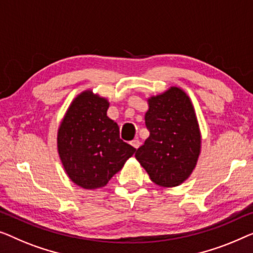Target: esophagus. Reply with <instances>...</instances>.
Instances as JSON below:
<instances>
[{
    "label": "esophagus",
    "mask_w": 253,
    "mask_h": 253,
    "mask_svg": "<svg viewBox=\"0 0 253 253\" xmlns=\"http://www.w3.org/2000/svg\"><path fill=\"white\" fill-rule=\"evenodd\" d=\"M130 144L133 145V147H134L135 149H138V148H140V145H141V142L138 141L137 138H136V140H133V141H130Z\"/></svg>",
    "instance_id": "obj_1"
}]
</instances>
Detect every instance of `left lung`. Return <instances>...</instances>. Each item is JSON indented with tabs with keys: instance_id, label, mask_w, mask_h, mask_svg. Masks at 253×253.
I'll return each instance as SVG.
<instances>
[{
	"instance_id": "1",
	"label": "left lung",
	"mask_w": 253,
	"mask_h": 253,
	"mask_svg": "<svg viewBox=\"0 0 253 253\" xmlns=\"http://www.w3.org/2000/svg\"><path fill=\"white\" fill-rule=\"evenodd\" d=\"M147 101L144 119L150 135L135 158L157 186H180L191 175L201 155L202 135L193 102L176 86Z\"/></svg>"
}]
</instances>
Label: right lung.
<instances>
[{
    "instance_id": "right-lung-1",
    "label": "right lung",
    "mask_w": 253,
    "mask_h": 253,
    "mask_svg": "<svg viewBox=\"0 0 253 253\" xmlns=\"http://www.w3.org/2000/svg\"><path fill=\"white\" fill-rule=\"evenodd\" d=\"M108 98L91 89L77 95L57 131V150L70 180L84 189L108 184L136 149L119 137V127L106 116Z\"/></svg>"
}]
</instances>
